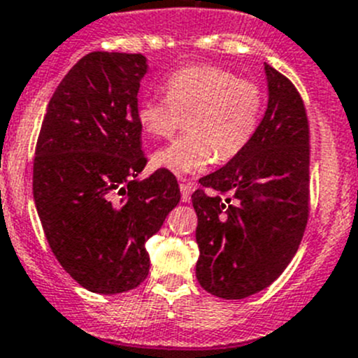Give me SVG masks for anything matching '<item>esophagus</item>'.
I'll return each mask as SVG.
<instances>
[{"label":"esophagus","mask_w":358,"mask_h":358,"mask_svg":"<svg viewBox=\"0 0 358 358\" xmlns=\"http://www.w3.org/2000/svg\"><path fill=\"white\" fill-rule=\"evenodd\" d=\"M192 190H194V183L189 182V180H185V178L180 180V192H182L183 203L190 201V194H192Z\"/></svg>","instance_id":"esophagus-1"}]
</instances>
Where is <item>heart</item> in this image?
<instances>
[{
  "label": "heart",
  "instance_id": "b5f03b06",
  "mask_svg": "<svg viewBox=\"0 0 358 358\" xmlns=\"http://www.w3.org/2000/svg\"><path fill=\"white\" fill-rule=\"evenodd\" d=\"M164 92L166 96H143L136 116L153 138H168L187 118L189 132L152 157L155 168L175 175L205 171L213 159H235L255 136L265 103L259 85L215 65L175 70Z\"/></svg>",
  "mask_w": 358,
  "mask_h": 358
}]
</instances>
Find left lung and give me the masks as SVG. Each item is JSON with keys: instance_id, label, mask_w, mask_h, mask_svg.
I'll list each match as a JSON object with an SVG mask.
<instances>
[{"instance_id": "obj_1", "label": "left lung", "mask_w": 358, "mask_h": 358, "mask_svg": "<svg viewBox=\"0 0 358 358\" xmlns=\"http://www.w3.org/2000/svg\"><path fill=\"white\" fill-rule=\"evenodd\" d=\"M268 106L249 145L199 180L196 277L226 300L270 286L295 256L309 217V122L293 83L265 63ZM220 194L226 195L222 199Z\"/></svg>"}]
</instances>
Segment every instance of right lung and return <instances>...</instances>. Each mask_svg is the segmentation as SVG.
Masks as SVG:
<instances>
[{
    "label": "right lung",
    "instance_id": "obj_1",
    "mask_svg": "<svg viewBox=\"0 0 358 358\" xmlns=\"http://www.w3.org/2000/svg\"><path fill=\"white\" fill-rule=\"evenodd\" d=\"M143 55L95 51L69 70L48 103L33 162V198L59 265L88 292L115 295L146 279V240L178 205L168 169L139 180Z\"/></svg>",
    "mask_w": 358,
    "mask_h": 358
}]
</instances>
